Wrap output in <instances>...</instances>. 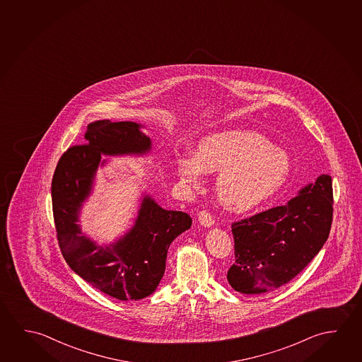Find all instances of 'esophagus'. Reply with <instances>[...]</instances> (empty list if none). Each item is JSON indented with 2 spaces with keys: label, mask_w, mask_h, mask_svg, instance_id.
Listing matches in <instances>:
<instances>
[{
  "label": "esophagus",
  "mask_w": 362,
  "mask_h": 362,
  "mask_svg": "<svg viewBox=\"0 0 362 362\" xmlns=\"http://www.w3.org/2000/svg\"><path fill=\"white\" fill-rule=\"evenodd\" d=\"M198 222L204 227H212L214 225V218L207 211H201L198 214Z\"/></svg>",
  "instance_id": "34e87169"
}]
</instances>
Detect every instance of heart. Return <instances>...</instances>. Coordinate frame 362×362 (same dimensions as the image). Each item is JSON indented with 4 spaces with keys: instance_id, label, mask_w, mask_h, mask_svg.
<instances>
[{
    "instance_id": "heart-1",
    "label": "heart",
    "mask_w": 362,
    "mask_h": 362,
    "mask_svg": "<svg viewBox=\"0 0 362 362\" xmlns=\"http://www.w3.org/2000/svg\"><path fill=\"white\" fill-rule=\"evenodd\" d=\"M216 190L226 207L255 208L276 193L291 173L289 156L255 131L225 130L203 137L194 158L179 163L180 177L201 187L203 172L218 173Z\"/></svg>"
}]
</instances>
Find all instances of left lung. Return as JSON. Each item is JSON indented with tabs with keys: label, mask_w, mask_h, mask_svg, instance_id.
<instances>
[{
	"label": "left lung",
	"mask_w": 362,
	"mask_h": 362,
	"mask_svg": "<svg viewBox=\"0 0 362 362\" xmlns=\"http://www.w3.org/2000/svg\"><path fill=\"white\" fill-rule=\"evenodd\" d=\"M332 178L322 174L285 206L232 223L235 262L232 288L262 294L296 278L328 238L333 217Z\"/></svg>",
	"instance_id": "left-lung-1"
}]
</instances>
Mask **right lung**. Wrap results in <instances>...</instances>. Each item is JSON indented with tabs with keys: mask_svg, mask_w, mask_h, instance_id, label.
Returning <instances> with one entry per match:
<instances>
[{
	"mask_svg": "<svg viewBox=\"0 0 362 362\" xmlns=\"http://www.w3.org/2000/svg\"><path fill=\"white\" fill-rule=\"evenodd\" d=\"M140 127L131 121L89 124L84 135L88 143L74 145L62 155L52 182L54 223L64 260L95 289L119 300H137L154 293L165 272L170 243L192 226L189 214L166 211L148 196L144 197L134 227L110 246L97 245L77 225L101 154L150 151V137Z\"/></svg>",
	"mask_w": 362,
	"mask_h": 362,
	"instance_id": "obj_1",
	"label": "right lung"
}]
</instances>
